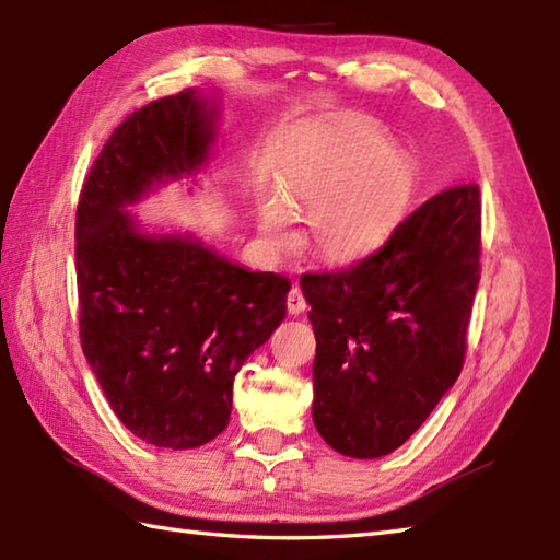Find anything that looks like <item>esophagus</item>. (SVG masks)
I'll return each instance as SVG.
<instances>
[{"label":"esophagus","instance_id":"obj_1","mask_svg":"<svg viewBox=\"0 0 560 560\" xmlns=\"http://www.w3.org/2000/svg\"><path fill=\"white\" fill-rule=\"evenodd\" d=\"M287 307H289L291 315H301V313L305 311V307H307L305 295H303V291H301L299 287H293V289L289 291V295H287Z\"/></svg>","mask_w":560,"mask_h":560}]
</instances>
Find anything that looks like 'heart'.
Here are the masks:
<instances>
[{
	"label": "heart",
	"instance_id": "obj_1",
	"mask_svg": "<svg viewBox=\"0 0 560 560\" xmlns=\"http://www.w3.org/2000/svg\"><path fill=\"white\" fill-rule=\"evenodd\" d=\"M413 171L399 153L365 132L325 129L311 156L287 175L281 205L259 209V233L273 249L293 243L291 217H307V245L327 261H353L371 253L401 217Z\"/></svg>",
	"mask_w": 560,
	"mask_h": 560
}]
</instances>
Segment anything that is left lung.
Listing matches in <instances>:
<instances>
[{"instance_id": "obj_1", "label": "left lung", "mask_w": 560, "mask_h": 560, "mask_svg": "<svg viewBox=\"0 0 560 560\" xmlns=\"http://www.w3.org/2000/svg\"><path fill=\"white\" fill-rule=\"evenodd\" d=\"M479 185H455L409 213L351 267L301 277L317 349L313 421L327 445L375 459L407 443L467 353L481 279Z\"/></svg>"}]
</instances>
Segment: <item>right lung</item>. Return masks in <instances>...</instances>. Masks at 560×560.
<instances>
[{
    "instance_id": "1",
    "label": "right lung",
    "mask_w": 560,
    "mask_h": 560,
    "mask_svg": "<svg viewBox=\"0 0 560 560\" xmlns=\"http://www.w3.org/2000/svg\"><path fill=\"white\" fill-rule=\"evenodd\" d=\"M209 101L197 91L135 110L105 141L77 207L79 337L129 431L189 450L231 419L233 380L287 317L289 279L247 271L195 237H151L125 205L207 161Z\"/></svg>"
}]
</instances>
